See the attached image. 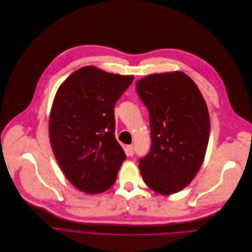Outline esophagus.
<instances>
[{
	"label": "esophagus",
	"instance_id": "esophagus-1",
	"mask_svg": "<svg viewBox=\"0 0 252 252\" xmlns=\"http://www.w3.org/2000/svg\"><path fill=\"white\" fill-rule=\"evenodd\" d=\"M126 154L128 156H132L133 155V146L132 145H127L126 146Z\"/></svg>",
	"mask_w": 252,
	"mask_h": 252
}]
</instances>
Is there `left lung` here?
Here are the masks:
<instances>
[{"mask_svg": "<svg viewBox=\"0 0 252 252\" xmlns=\"http://www.w3.org/2000/svg\"><path fill=\"white\" fill-rule=\"evenodd\" d=\"M149 112L151 148L139 160L144 183L172 195L188 186L203 164L210 116L195 82L184 72L151 74L135 83Z\"/></svg>", "mask_w": 252, "mask_h": 252, "instance_id": "8db88e82", "label": "left lung"}]
</instances>
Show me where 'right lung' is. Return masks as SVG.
<instances>
[{"label":"right lung","instance_id":"add662e5","mask_svg":"<svg viewBox=\"0 0 252 252\" xmlns=\"http://www.w3.org/2000/svg\"><path fill=\"white\" fill-rule=\"evenodd\" d=\"M133 78L85 66L55 94L48 125L51 148L65 177L82 192L103 193L117 180L126 154L115 137L114 108Z\"/></svg>","mask_w":252,"mask_h":252}]
</instances>
